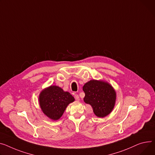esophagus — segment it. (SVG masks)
Segmentation results:
<instances>
[{
    "mask_svg": "<svg viewBox=\"0 0 155 155\" xmlns=\"http://www.w3.org/2000/svg\"><path fill=\"white\" fill-rule=\"evenodd\" d=\"M74 98H75V99L76 100H77V101H79V100H80V97H79L78 95H77V94H75V95H74Z\"/></svg>",
    "mask_w": 155,
    "mask_h": 155,
    "instance_id": "obj_1",
    "label": "esophagus"
}]
</instances>
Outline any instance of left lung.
Masks as SVG:
<instances>
[{
    "mask_svg": "<svg viewBox=\"0 0 155 155\" xmlns=\"http://www.w3.org/2000/svg\"><path fill=\"white\" fill-rule=\"evenodd\" d=\"M85 96L84 101L91 106L95 115L99 118L108 115L115 105L117 94L108 82L91 80L83 87Z\"/></svg>",
    "mask_w": 155,
    "mask_h": 155,
    "instance_id": "left-lung-1",
    "label": "left lung"
}]
</instances>
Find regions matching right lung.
Here are the masks:
<instances>
[{
  "instance_id": "1",
  "label": "right lung",
  "mask_w": 155,
  "mask_h": 155,
  "mask_svg": "<svg viewBox=\"0 0 155 155\" xmlns=\"http://www.w3.org/2000/svg\"><path fill=\"white\" fill-rule=\"evenodd\" d=\"M74 101L75 98L69 92L56 85L44 88L38 96V103L42 112L54 121L60 119L68 105Z\"/></svg>"
}]
</instances>
